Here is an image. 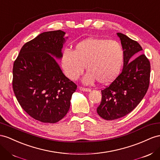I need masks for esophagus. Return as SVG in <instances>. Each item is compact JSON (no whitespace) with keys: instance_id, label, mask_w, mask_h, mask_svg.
Wrapping results in <instances>:
<instances>
[{"instance_id":"34e87169","label":"esophagus","mask_w":160,"mask_h":160,"mask_svg":"<svg viewBox=\"0 0 160 160\" xmlns=\"http://www.w3.org/2000/svg\"><path fill=\"white\" fill-rule=\"evenodd\" d=\"M79 90L82 91V92H89L91 89L89 88H82V87H79Z\"/></svg>"}]
</instances>
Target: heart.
Masks as SVG:
<instances>
[{
  "label": "heart",
  "mask_w": 160,
  "mask_h": 160,
  "mask_svg": "<svg viewBox=\"0 0 160 160\" xmlns=\"http://www.w3.org/2000/svg\"><path fill=\"white\" fill-rule=\"evenodd\" d=\"M123 58V49L118 42L89 38L77 43L73 51L64 49L60 62L68 79H78L85 66L88 72L83 79L85 84H92L97 80L104 85L111 83L119 75Z\"/></svg>",
  "instance_id": "1"
}]
</instances>
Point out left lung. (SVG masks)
Here are the masks:
<instances>
[{
  "label": "left lung",
  "instance_id": "obj_1",
  "mask_svg": "<svg viewBox=\"0 0 160 160\" xmlns=\"http://www.w3.org/2000/svg\"><path fill=\"white\" fill-rule=\"evenodd\" d=\"M124 52L123 68L110 86L102 90V102L97 112L102 118L112 120L132 111L143 100L149 85L150 62L137 42L116 33Z\"/></svg>",
  "mask_w": 160,
  "mask_h": 160
}]
</instances>
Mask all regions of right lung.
<instances>
[{
    "label": "right lung",
    "mask_w": 160,
    "mask_h": 160,
    "mask_svg": "<svg viewBox=\"0 0 160 160\" xmlns=\"http://www.w3.org/2000/svg\"><path fill=\"white\" fill-rule=\"evenodd\" d=\"M65 33L61 30L40 33L25 43L14 62L12 89L17 100L30 116L42 122L62 119L77 89L54 58L61 59Z\"/></svg>",
    "instance_id": "add662e5"
}]
</instances>
